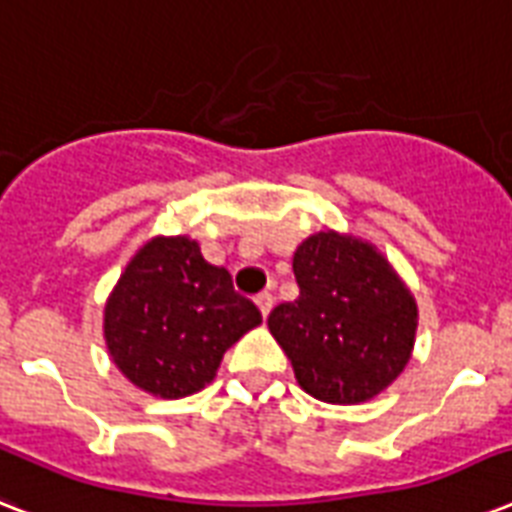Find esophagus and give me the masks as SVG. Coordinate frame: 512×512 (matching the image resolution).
Instances as JSON below:
<instances>
[{
	"label": "esophagus",
	"mask_w": 512,
	"mask_h": 512,
	"mask_svg": "<svg viewBox=\"0 0 512 512\" xmlns=\"http://www.w3.org/2000/svg\"><path fill=\"white\" fill-rule=\"evenodd\" d=\"M255 303H257V308H260V313H263V319H268V313H271V308H273L271 292H263V295H257Z\"/></svg>",
	"instance_id": "1"
}]
</instances>
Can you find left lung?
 <instances>
[{
    "mask_svg": "<svg viewBox=\"0 0 512 512\" xmlns=\"http://www.w3.org/2000/svg\"><path fill=\"white\" fill-rule=\"evenodd\" d=\"M300 297L276 305L268 329L305 393L361 404L404 372L417 305L385 257L361 239L321 231L295 252Z\"/></svg>",
    "mask_w": 512,
    "mask_h": 512,
    "instance_id": "left-lung-1",
    "label": "left lung"
}]
</instances>
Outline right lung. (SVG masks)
<instances>
[{"label":"right lung","instance_id":"right-lung-1","mask_svg":"<svg viewBox=\"0 0 512 512\" xmlns=\"http://www.w3.org/2000/svg\"><path fill=\"white\" fill-rule=\"evenodd\" d=\"M263 321L188 236L151 239L106 305V342L124 377L146 393L183 398L215 377L233 342Z\"/></svg>","mask_w":512,"mask_h":512}]
</instances>
